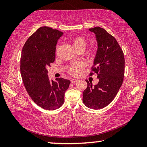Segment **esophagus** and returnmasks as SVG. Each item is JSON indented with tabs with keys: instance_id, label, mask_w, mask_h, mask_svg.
<instances>
[{
	"instance_id": "obj_1",
	"label": "esophagus",
	"mask_w": 147,
	"mask_h": 147,
	"mask_svg": "<svg viewBox=\"0 0 147 147\" xmlns=\"http://www.w3.org/2000/svg\"><path fill=\"white\" fill-rule=\"evenodd\" d=\"M71 83L74 84V83L76 82H77V80L76 79H74V78H72L71 80Z\"/></svg>"
}]
</instances>
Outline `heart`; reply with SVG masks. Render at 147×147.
Returning <instances> with one entry per match:
<instances>
[{
	"instance_id": "heart-1",
	"label": "heart",
	"mask_w": 147,
	"mask_h": 147,
	"mask_svg": "<svg viewBox=\"0 0 147 147\" xmlns=\"http://www.w3.org/2000/svg\"><path fill=\"white\" fill-rule=\"evenodd\" d=\"M71 43H72V45H73V48L75 49L76 51H84L87 45V41L86 39L83 38L82 37H80V36L74 37V38L72 39ZM88 54L89 57H93L94 56V54H95V51H94V49H91L90 51H89ZM84 64L80 63V62L73 63L70 65V66L69 67L67 71L69 74H70L71 75L76 76L79 75L82 71V69L84 68Z\"/></svg>"
}]
</instances>
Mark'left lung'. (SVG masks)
I'll return each instance as SVG.
<instances>
[{"label": "left lung", "mask_w": 147, "mask_h": 147, "mask_svg": "<svg viewBox=\"0 0 147 147\" xmlns=\"http://www.w3.org/2000/svg\"><path fill=\"white\" fill-rule=\"evenodd\" d=\"M89 30L95 34L98 46L90 75L96 74L99 81L93 86L86 80L88 87L83 92V102L88 108L100 109L112 102L123 84L124 57L115 38L104 28L97 26Z\"/></svg>", "instance_id": "1"}]
</instances>
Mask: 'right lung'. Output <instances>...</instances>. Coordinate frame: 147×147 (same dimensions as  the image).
I'll use <instances>...</instances> for the list:
<instances>
[{"mask_svg":"<svg viewBox=\"0 0 147 147\" xmlns=\"http://www.w3.org/2000/svg\"><path fill=\"white\" fill-rule=\"evenodd\" d=\"M63 32L48 26L38 28L27 39L22 50L21 73L24 87L37 105L54 110L64 102L70 80H50L47 67L55 60L57 42Z\"/></svg>","mask_w":147,"mask_h":147,"instance_id":"1","label":"right lung"}]
</instances>
